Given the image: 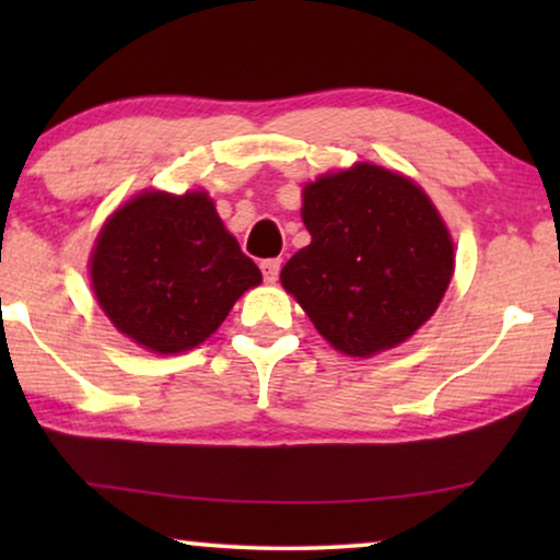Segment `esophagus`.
<instances>
[{
  "label": "esophagus",
  "instance_id": "34e87169",
  "mask_svg": "<svg viewBox=\"0 0 560 560\" xmlns=\"http://www.w3.org/2000/svg\"><path fill=\"white\" fill-rule=\"evenodd\" d=\"M280 259H265V262L262 265H259V267H262V275H265V280L267 282H275V280H278V275H280Z\"/></svg>",
  "mask_w": 560,
  "mask_h": 560
}]
</instances>
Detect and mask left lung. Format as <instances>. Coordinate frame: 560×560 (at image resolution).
I'll list each match as a JSON object with an SVG mask.
<instances>
[{"mask_svg":"<svg viewBox=\"0 0 560 560\" xmlns=\"http://www.w3.org/2000/svg\"><path fill=\"white\" fill-rule=\"evenodd\" d=\"M311 244L280 282L318 334L349 357L410 339L454 275V242L425 190L400 173L357 163L303 188Z\"/></svg>","mask_w":560,"mask_h":560,"instance_id":"1","label":"left lung"}]
</instances>
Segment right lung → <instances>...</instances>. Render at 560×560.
Masks as SVG:
<instances>
[{
    "instance_id": "obj_1",
    "label": "right lung",
    "mask_w": 560,
    "mask_h": 560,
    "mask_svg": "<svg viewBox=\"0 0 560 560\" xmlns=\"http://www.w3.org/2000/svg\"><path fill=\"white\" fill-rule=\"evenodd\" d=\"M89 270L112 324L155 354L198 347L262 282L206 190L135 196L98 232Z\"/></svg>"
}]
</instances>
